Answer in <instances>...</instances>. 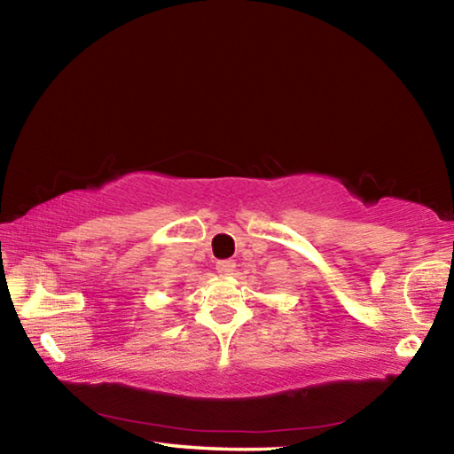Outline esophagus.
I'll return each mask as SVG.
<instances>
[{
	"label": "esophagus",
	"instance_id": "1",
	"mask_svg": "<svg viewBox=\"0 0 454 454\" xmlns=\"http://www.w3.org/2000/svg\"><path fill=\"white\" fill-rule=\"evenodd\" d=\"M216 270L220 276H232L236 270V264L232 260H220V262H216Z\"/></svg>",
	"mask_w": 454,
	"mask_h": 454
}]
</instances>
